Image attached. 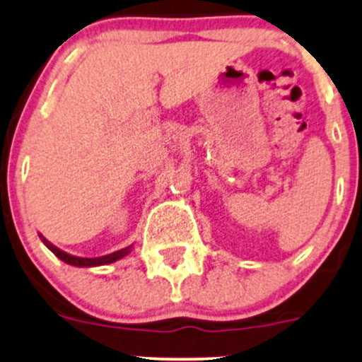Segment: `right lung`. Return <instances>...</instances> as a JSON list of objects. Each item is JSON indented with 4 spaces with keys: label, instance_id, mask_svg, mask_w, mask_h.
<instances>
[{
    "label": "right lung",
    "instance_id": "obj_1",
    "mask_svg": "<svg viewBox=\"0 0 362 362\" xmlns=\"http://www.w3.org/2000/svg\"><path fill=\"white\" fill-rule=\"evenodd\" d=\"M40 240H42L45 247L51 250L54 255L57 257V259H61L62 262H66V264L69 265H74V267H98V265H107V264H112V262H117L120 259H124V257L127 255L129 252H131L132 245H129V247L122 248V250H117L114 253H109V255H103V257H93V259H88V257H76V255H71V253H66L62 252L61 248L54 247V245L49 242V240H45L42 235H39Z\"/></svg>",
    "mask_w": 362,
    "mask_h": 362
}]
</instances>
